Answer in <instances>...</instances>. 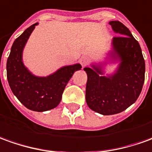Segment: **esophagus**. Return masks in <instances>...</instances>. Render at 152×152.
I'll list each match as a JSON object with an SVG mask.
<instances>
[{"label":"esophagus","instance_id":"esophagus-1","mask_svg":"<svg viewBox=\"0 0 152 152\" xmlns=\"http://www.w3.org/2000/svg\"><path fill=\"white\" fill-rule=\"evenodd\" d=\"M79 63H80V64L83 68V67H85V66H87L89 64V58L86 57V56H83L82 58L79 59Z\"/></svg>","mask_w":152,"mask_h":152}]
</instances>
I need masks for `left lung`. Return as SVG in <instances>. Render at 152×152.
<instances>
[{"mask_svg": "<svg viewBox=\"0 0 152 152\" xmlns=\"http://www.w3.org/2000/svg\"><path fill=\"white\" fill-rule=\"evenodd\" d=\"M113 30L121 35L113 40L115 53L121 59L118 72L107 78L101 70L84 68L88 75L86 102L93 111L102 115L123 112L137 101L145 80V60L137 40L118 20L110 21Z\"/></svg>", "mask_w": 152, "mask_h": 152, "instance_id": "obj_1", "label": "left lung"}]
</instances>
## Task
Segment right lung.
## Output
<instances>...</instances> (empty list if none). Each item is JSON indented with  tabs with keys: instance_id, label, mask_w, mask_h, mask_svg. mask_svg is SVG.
I'll return each instance as SVG.
<instances>
[{
	"instance_id": "right-lung-1",
	"label": "right lung",
	"mask_w": 152,
	"mask_h": 152,
	"mask_svg": "<svg viewBox=\"0 0 152 152\" xmlns=\"http://www.w3.org/2000/svg\"><path fill=\"white\" fill-rule=\"evenodd\" d=\"M34 25L27 28L12 45L6 63L7 79L12 93L28 109L45 112L58 106L65 86L75 71L82 67L79 64L65 66L46 78L30 74L22 62V51Z\"/></svg>"
}]
</instances>
